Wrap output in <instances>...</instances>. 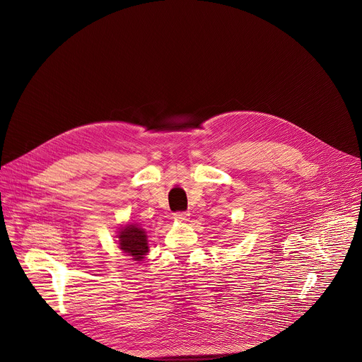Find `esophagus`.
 <instances>
[{
  "label": "esophagus",
  "instance_id": "1",
  "mask_svg": "<svg viewBox=\"0 0 362 362\" xmlns=\"http://www.w3.org/2000/svg\"><path fill=\"white\" fill-rule=\"evenodd\" d=\"M189 216H190L189 212H176L173 215V219L177 222H186V221H189Z\"/></svg>",
  "mask_w": 362,
  "mask_h": 362
}]
</instances>
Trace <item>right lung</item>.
I'll use <instances>...</instances> for the list:
<instances>
[{
    "mask_svg": "<svg viewBox=\"0 0 362 362\" xmlns=\"http://www.w3.org/2000/svg\"><path fill=\"white\" fill-rule=\"evenodd\" d=\"M119 242H120V249L130 256H133V259L141 261L143 256L147 252V236L144 230L136 225H129L124 229H122L119 235Z\"/></svg>",
    "mask_w": 362,
    "mask_h": 362,
    "instance_id": "right-lung-1",
    "label": "right lung"
}]
</instances>
